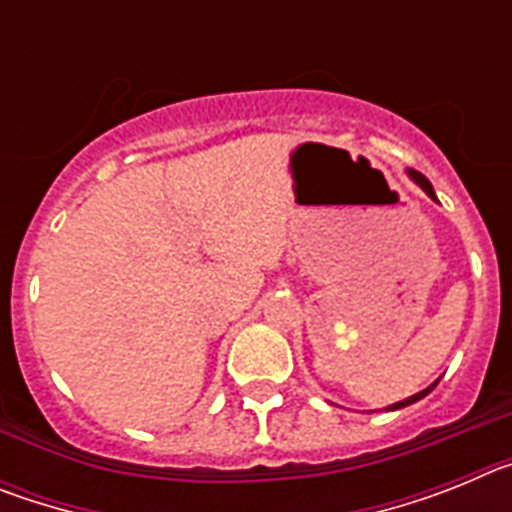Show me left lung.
Segmentation results:
<instances>
[{
  "instance_id": "1",
  "label": "left lung",
  "mask_w": 512,
  "mask_h": 512,
  "mask_svg": "<svg viewBox=\"0 0 512 512\" xmlns=\"http://www.w3.org/2000/svg\"><path fill=\"white\" fill-rule=\"evenodd\" d=\"M410 176H413L415 182L420 184V187L425 189V194H428V197H433V200H436V192H433V187H431V182H428V179H425L423 174H420V171H410ZM438 384V382H436ZM436 384H431V387H428V390H423V392H418V395H413V397H408V400H402V402H395V405H392L390 410H397V408H405V405H413V402H418V400H423L425 395H428V392L433 390V387H436Z\"/></svg>"
}]
</instances>
